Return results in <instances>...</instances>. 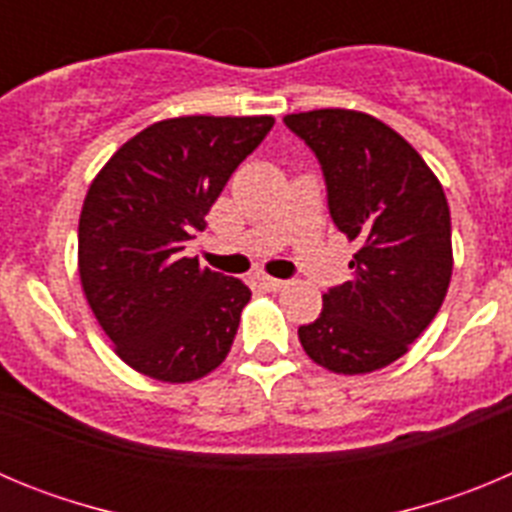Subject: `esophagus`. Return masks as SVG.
Instances as JSON below:
<instances>
[{
	"mask_svg": "<svg viewBox=\"0 0 512 512\" xmlns=\"http://www.w3.org/2000/svg\"><path fill=\"white\" fill-rule=\"evenodd\" d=\"M259 284L266 289V292H277V289H282L287 282H284V279H274V277H266V274H261Z\"/></svg>",
	"mask_w": 512,
	"mask_h": 512,
	"instance_id": "1",
	"label": "esophagus"
}]
</instances>
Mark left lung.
<instances>
[{
	"label": "left lung",
	"instance_id": "1",
	"mask_svg": "<svg viewBox=\"0 0 512 512\" xmlns=\"http://www.w3.org/2000/svg\"><path fill=\"white\" fill-rule=\"evenodd\" d=\"M323 169L328 212L359 243L351 279L323 295L302 348L336 374L392 364L436 318L451 282V215L420 153L390 125L354 110L284 117Z\"/></svg>",
	"mask_w": 512,
	"mask_h": 512
}]
</instances>
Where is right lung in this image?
Listing matches in <instances>:
<instances>
[{"mask_svg":"<svg viewBox=\"0 0 512 512\" xmlns=\"http://www.w3.org/2000/svg\"><path fill=\"white\" fill-rule=\"evenodd\" d=\"M274 117L153 122L107 161L79 217V277L94 318L135 372L192 382L223 364L251 289L184 256Z\"/></svg>","mask_w":512,"mask_h":512,"instance_id":"add662e5","label":"right lung"}]
</instances>
